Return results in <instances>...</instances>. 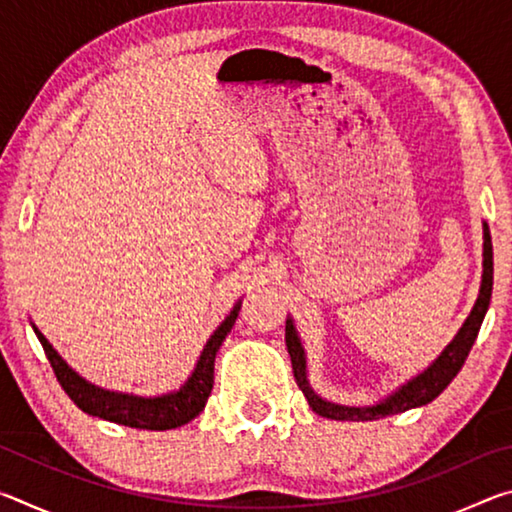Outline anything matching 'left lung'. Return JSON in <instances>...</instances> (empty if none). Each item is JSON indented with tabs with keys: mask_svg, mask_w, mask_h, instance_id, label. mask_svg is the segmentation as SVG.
Masks as SVG:
<instances>
[{
	"mask_svg": "<svg viewBox=\"0 0 512 512\" xmlns=\"http://www.w3.org/2000/svg\"><path fill=\"white\" fill-rule=\"evenodd\" d=\"M492 273H495V268H492V239H490L488 223L483 221V275H481L479 296H476L470 316L465 318V323L461 325V329H458L454 339L445 345V350L440 352L427 368L418 372L415 377H411L409 381H404L402 386H397L391 395L384 397V400L368 406H348V404L329 402L311 388L309 375H307L305 348H302L298 329L293 325V318H287V334H284V341H287L293 377H296L300 391L305 393L311 411L329 420L368 422V420L386 418V415L404 413L409 409H418V406H424L436 400V397L443 393L449 384H452V379L458 375V370L463 368L467 354H470L476 336H479L485 311H488L490 298H492Z\"/></svg>",
	"mask_w": 512,
	"mask_h": 512,
	"instance_id": "8db88e82",
	"label": "left lung"
}]
</instances>
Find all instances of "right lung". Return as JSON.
Returning <instances> with one entry per match:
<instances>
[{"mask_svg":"<svg viewBox=\"0 0 512 512\" xmlns=\"http://www.w3.org/2000/svg\"><path fill=\"white\" fill-rule=\"evenodd\" d=\"M241 300L235 302V307L230 309V314L225 316L223 323L214 329V334L207 339L205 348L198 357L192 375L176 391H169L164 395H133V393H119V391H108V388L94 386L88 379L81 377L69 363L60 357L54 350L45 334L31 323L33 332H36L38 341L45 348L47 359L54 368L56 377L63 386V391L69 395L76 406L94 418H103L117 424H124V427H135V429H151V431H167L183 427V424L192 422L198 413L205 409L207 397L212 393L214 386V359L216 352H219L221 343L225 336L230 334L232 325L239 316Z\"/></svg>","mask_w":512,"mask_h":512,"instance_id":"add662e5","label":"right lung"}]
</instances>
